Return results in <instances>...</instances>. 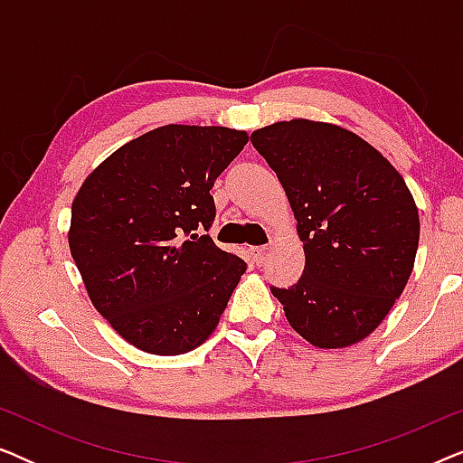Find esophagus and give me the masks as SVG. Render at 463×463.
I'll return each mask as SVG.
<instances>
[{
	"label": "esophagus",
	"mask_w": 463,
	"mask_h": 463,
	"mask_svg": "<svg viewBox=\"0 0 463 463\" xmlns=\"http://www.w3.org/2000/svg\"><path fill=\"white\" fill-rule=\"evenodd\" d=\"M265 252H268V246H255V249H250L252 261H255L257 265H261L265 261Z\"/></svg>",
	"instance_id": "34e87169"
}]
</instances>
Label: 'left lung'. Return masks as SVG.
<instances>
[{"label": "left lung", "mask_w": 463, "mask_h": 463, "mask_svg": "<svg viewBox=\"0 0 463 463\" xmlns=\"http://www.w3.org/2000/svg\"><path fill=\"white\" fill-rule=\"evenodd\" d=\"M250 141L280 179L306 250L297 284L271 293L312 345L358 344L413 271L420 214L407 183L373 145L333 124L290 119Z\"/></svg>", "instance_id": "left-lung-1"}]
</instances>
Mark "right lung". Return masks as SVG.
Instances as JSON below:
<instances>
[{
    "instance_id": "1",
    "label": "right lung",
    "mask_w": 463,
    "mask_h": 463,
    "mask_svg": "<svg viewBox=\"0 0 463 463\" xmlns=\"http://www.w3.org/2000/svg\"><path fill=\"white\" fill-rule=\"evenodd\" d=\"M249 143L223 126L168 124L88 175L69 249L100 316L138 350L192 352L217 328L246 263L208 236L211 189Z\"/></svg>"
}]
</instances>
